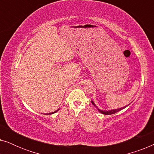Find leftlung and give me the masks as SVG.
I'll list each match as a JSON object with an SVG mask.
<instances>
[{"label":"left lung","mask_w":154,"mask_h":154,"mask_svg":"<svg viewBox=\"0 0 154 154\" xmlns=\"http://www.w3.org/2000/svg\"><path fill=\"white\" fill-rule=\"evenodd\" d=\"M91 102H92V104L94 105V107H96V108L97 109V110H98L99 111H100V112L101 113H103V114H105V115H111V114H113V113H116V112H118V111H119L122 110V109H123L126 108V107H127V106H128V105H130V104H129L128 105H126V106H123V107H121V108H119V109H111V110L104 111V110H101V109H99L98 107L96 106V104H94L93 101H91Z\"/></svg>","instance_id":"left-lung-1"}]
</instances>
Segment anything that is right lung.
<instances>
[{
  "mask_svg": "<svg viewBox=\"0 0 154 154\" xmlns=\"http://www.w3.org/2000/svg\"><path fill=\"white\" fill-rule=\"evenodd\" d=\"M59 110H60V109H57V110H56L55 111H54V112H51V113H46V114H53V113H56L57 111H58Z\"/></svg>",
  "mask_w": 154,
  "mask_h": 154,
  "instance_id": "1",
  "label": "right lung"
}]
</instances>
